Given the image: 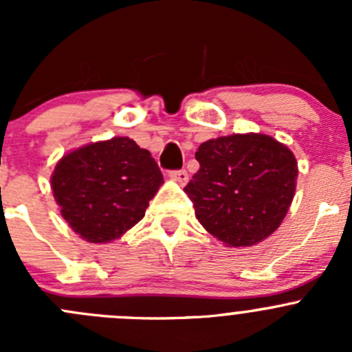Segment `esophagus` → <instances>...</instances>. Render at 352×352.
<instances>
[{"label": "esophagus", "mask_w": 352, "mask_h": 352, "mask_svg": "<svg viewBox=\"0 0 352 352\" xmlns=\"http://www.w3.org/2000/svg\"><path fill=\"white\" fill-rule=\"evenodd\" d=\"M170 179L175 180L180 186H186V184L189 182V173H187L186 170H175V172H170Z\"/></svg>", "instance_id": "34e87169"}]
</instances>
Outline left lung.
Wrapping results in <instances>:
<instances>
[{
    "instance_id": "left-lung-1",
    "label": "left lung",
    "mask_w": 352,
    "mask_h": 352,
    "mask_svg": "<svg viewBox=\"0 0 352 352\" xmlns=\"http://www.w3.org/2000/svg\"><path fill=\"white\" fill-rule=\"evenodd\" d=\"M186 186L196 218L226 247H252L283 223L296 190L298 162L269 134H230L202 143Z\"/></svg>"
}]
</instances>
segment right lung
I'll return each instance as SVG.
<instances>
[{
  "label": "right lung",
  "mask_w": 352,
  "mask_h": 352,
  "mask_svg": "<svg viewBox=\"0 0 352 352\" xmlns=\"http://www.w3.org/2000/svg\"><path fill=\"white\" fill-rule=\"evenodd\" d=\"M162 184L150 151L126 136L69 151L51 175L61 216L90 243L113 242L140 223Z\"/></svg>",
  "instance_id": "add662e5"
}]
</instances>
